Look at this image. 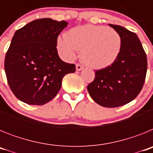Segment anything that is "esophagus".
<instances>
[{
    "label": "esophagus",
    "instance_id": "34e87169",
    "mask_svg": "<svg viewBox=\"0 0 153 153\" xmlns=\"http://www.w3.org/2000/svg\"><path fill=\"white\" fill-rule=\"evenodd\" d=\"M76 70H77V71H79V70H83V66H81L80 64H79V63H76Z\"/></svg>",
    "mask_w": 153,
    "mask_h": 153
}]
</instances>
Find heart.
<instances>
[{
	"label": "heart",
	"instance_id": "b5f03b06",
	"mask_svg": "<svg viewBox=\"0 0 153 153\" xmlns=\"http://www.w3.org/2000/svg\"><path fill=\"white\" fill-rule=\"evenodd\" d=\"M122 46V36L118 31L93 24L72 28L56 40L57 51L63 60H75L80 51L81 60L93 69L105 68L114 63Z\"/></svg>",
	"mask_w": 153,
	"mask_h": 153
}]
</instances>
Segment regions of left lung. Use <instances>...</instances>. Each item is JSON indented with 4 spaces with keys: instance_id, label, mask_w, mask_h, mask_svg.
I'll return each instance as SVG.
<instances>
[{
    "instance_id": "left-lung-1",
    "label": "left lung",
    "mask_w": 153,
    "mask_h": 153,
    "mask_svg": "<svg viewBox=\"0 0 153 153\" xmlns=\"http://www.w3.org/2000/svg\"><path fill=\"white\" fill-rule=\"evenodd\" d=\"M109 25L122 36L121 52L110 66L96 70L95 79L87 90L99 105L114 108L129 103L140 93L146 75L147 57L136 33L120 25Z\"/></svg>"
}]
</instances>
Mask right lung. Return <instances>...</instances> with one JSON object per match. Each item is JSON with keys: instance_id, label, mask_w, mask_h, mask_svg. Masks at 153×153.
I'll return each instance as SVG.
<instances>
[{"instance_id": "right-lung-1", "label": "right lung", "mask_w": 153, "mask_h": 153, "mask_svg": "<svg viewBox=\"0 0 153 153\" xmlns=\"http://www.w3.org/2000/svg\"><path fill=\"white\" fill-rule=\"evenodd\" d=\"M64 21L37 19L17 30L5 56L7 83L18 100L29 105H44L60 91L66 74L76 66L59 57L56 40L67 26Z\"/></svg>"}]
</instances>
